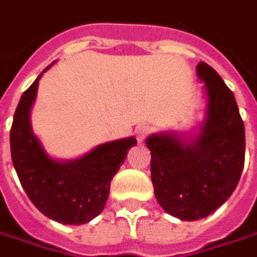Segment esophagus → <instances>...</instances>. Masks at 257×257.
Segmentation results:
<instances>
[{
    "instance_id": "obj_1",
    "label": "esophagus",
    "mask_w": 257,
    "mask_h": 257,
    "mask_svg": "<svg viewBox=\"0 0 257 257\" xmlns=\"http://www.w3.org/2000/svg\"><path fill=\"white\" fill-rule=\"evenodd\" d=\"M148 134H150V128L147 125H140L135 129V138L138 142H144L145 138L148 137Z\"/></svg>"
}]
</instances>
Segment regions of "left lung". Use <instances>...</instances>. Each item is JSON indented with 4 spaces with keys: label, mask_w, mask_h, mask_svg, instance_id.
Instances as JSON below:
<instances>
[{
    "label": "left lung",
    "mask_w": 257,
    "mask_h": 257,
    "mask_svg": "<svg viewBox=\"0 0 257 257\" xmlns=\"http://www.w3.org/2000/svg\"><path fill=\"white\" fill-rule=\"evenodd\" d=\"M197 76L207 92L200 134L193 140L170 132L147 138L157 201L168 214L188 221L207 217L227 201L239 184L246 148L233 92L207 63H198Z\"/></svg>",
    "instance_id": "8db88e82"
}]
</instances>
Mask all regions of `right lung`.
Here are the masks:
<instances>
[{
	"mask_svg": "<svg viewBox=\"0 0 257 257\" xmlns=\"http://www.w3.org/2000/svg\"><path fill=\"white\" fill-rule=\"evenodd\" d=\"M43 73L18 102L10 131L11 158L28 198L44 216L63 224H83L105 208L110 181L137 140L131 137L102 144L74 161L53 160L30 123Z\"/></svg>",
	"mask_w": 257,
	"mask_h": 257,
	"instance_id": "right-lung-1",
	"label": "right lung"
}]
</instances>
